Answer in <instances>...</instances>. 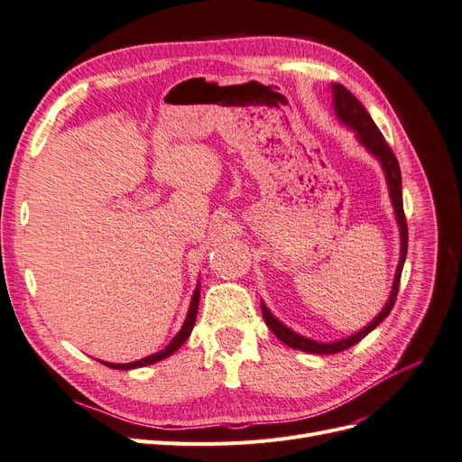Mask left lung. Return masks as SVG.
Wrapping results in <instances>:
<instances>
[{"mask_svg":"<svg viewBox=\"0 0 462 462\" xmlns=\"http://www.w3.org/2000/svg\"><path fill=\"white\" fill-rule=\"evenodd\" d=\"M331 92H333V109L337 119L351 127L356 133L358 143L365 146L372 156L380 162L382 170L385 173V180L389 187V197H391V204H393L395 209V217L399 223V233H401V258H399V265L395 272V282L393 287H391V295L389 300L385 302V306L382 309V312L377 314L370 324L360 329L358 333L351 335V337H345L339 341H331V343H318L314 339L304 337V335H299L292 329H289L285 324H282L270 310L268 306L262 302V316L265 319V324L273 331L275 337L279 341H283L285 345H289L291 348H297V351L302 353H312V355H335L341 353L345 348L356 345L358 341H362L366 335L375 329L382 321L389 316L391 309H393L397 292H399V282H401V273H402V265H404V258H407V243H409V229H407V217H404V209H402V187H401V170H399V162L395 158L393 150L389 148V144L385 143L383 134L380 133V129L375 127L374 119L370 117V114L366 111V107L362 106L356 97L348 92L339 82H333L331 85Z\"/></svg>","mask_w":462,"mask_h":462,"instance_id":"8db88e82","label":"left lung"}]
</instances>
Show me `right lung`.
Listing matches in <instances>:
<instances>
[{"label":"right lung","mask_w":462,"mask_h":462,"mask_svg":"<svg viewBox=\"0 0 462 462\" xmlns=\"http://www.w3.org/2000/svg\"><path fill=\"white\" fill-rule=\"evenodd\" d=\"M199 300H200V283L197 285V289H194V295H192V299H190L189 314H187V318H185V321H183V328H180V331L171 339V343L167 345L165 348H162L160 353L150 355V356L141 358V360L129 362V365H114V362H104V360H100V362H102V365H106L107 368H114V370H133V368H143V366L153 365V362H160V360H163V358H167V356H171V355L177 351V348L189 339V335H190V331H192V328H194V321H197Z\"/></svg>","instance_id":"obj_1"}]
</instances>
